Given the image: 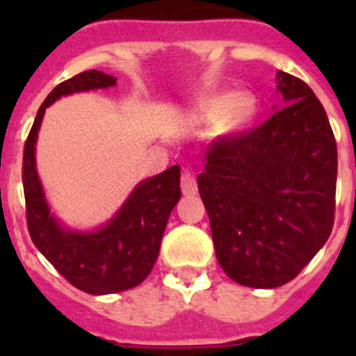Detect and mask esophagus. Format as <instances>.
<instances>
[{"instance_id":"esophagus-1","label":"esophagus","mask_w":356,"mask_h":356,"mask_svg":"<svg viewBox=\"0 0 356 356\" xmlns=\"http://www.w3.org/2000/svg\"><path fill=\"white\" fill-rule=\"evenodd\" d=\"M181 190H183L184 195H192L197 192L194 173L188 172V170H183V173H181Z\"/></svg>"}]
</instances>
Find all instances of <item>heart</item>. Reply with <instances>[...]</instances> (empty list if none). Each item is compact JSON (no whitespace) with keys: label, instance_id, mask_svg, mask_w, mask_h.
Instances as JSON below:
<instances>
[{"label":"heart","instance_id":"heart-1","mask_svg":"<svg viewBox=\"0 0 356 356\" xmlns=\"http://www.w3.org/2000/svg\"><path fill=\"white\" fill-rule=\"evenodd\" d=\"M254 103L245 94H222L209 97L197 108L201 122H220V131L225 134L242 131L253 118Z\"/></svg>","mask_w":356,"mask_h":356}]
</instances>
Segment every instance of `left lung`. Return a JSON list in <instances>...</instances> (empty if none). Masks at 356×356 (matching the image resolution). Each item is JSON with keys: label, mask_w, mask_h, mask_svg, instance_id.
<instances>
[{"label": "left lung", "mask_w": 356, "mask_h": 356, "mask_svg": "<svg viewBox=\"0 0 356 356\" xmlns=\"http://www.w3.org/2000/svg\"><path fill=\"white\" fill-rule=\"evenodd\" d=\"M286 105L207 147L197 188L216 257L238 284L277 288L299 275L332 231L337 140L320 99L279 72Z\"/></svg>", "instance_id": "obj_1"}]
</instances>
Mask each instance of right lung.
Returning <instances> with one entry per match:
<instances>
[{
	"instance_id": "right-lung-1",
	"label": "right lung",
	"mask_w": 356,
	"mask_h": 356,
	"mask_svg": "<svg viewBox=\"0 0 356 356\" xmlns=\"http://www.w3.org/2000/svg\"><path fill=\"white\" fill-rule=\"evenodd\" d=\"M114 85L113 75L88 70L55 86L36 113L25 140L22 166L31 240L70 284L94 296L123 292L138 286L149 275L170 212L181 200V168L172 166L140 183L122 211L96 233L66 231L49 214L35 166V142L42 116L60 96Z\"/></svg>"
}]
</instances>
